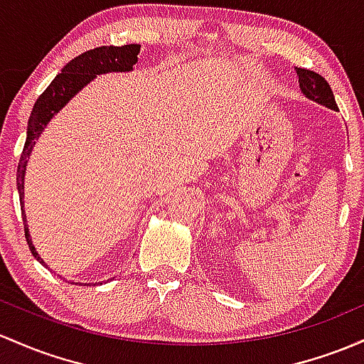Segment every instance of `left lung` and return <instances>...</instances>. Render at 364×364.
Instances as JSON below:
<instances>
[{"label": "left lung", "mask_w": 364, "mask_h": 364, "mask_svg": "<svg viewBox=\"0 0 364 364\" xmlns=\"http://www.w3.org/2000/svg\"><path fill=\"white\" fill-rule=\"evenodd\" d=\"M299 75V87H301L302 95L306 98L313 100V102L319 103V105L326 107V109L337 110V103H335V97L331 93V87L321 75L313 70L307 69H297Z\"/></svg>", "instance_id": "1"}]
</instances>
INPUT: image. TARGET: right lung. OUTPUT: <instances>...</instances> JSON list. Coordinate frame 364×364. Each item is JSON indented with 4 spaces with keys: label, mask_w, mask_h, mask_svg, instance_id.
<instances>
[{
    "label": "right lung",
    "mask_w": 364,
    "mask_h": 364,
    "mask_svg": "<svg viewBox=\"0 0 364 364\" xmlns=\"http://www.w3.org/2000/svg\"><path fill=\"white\" fill-rule=\"evenodd\" d=\"M139 45H124V46H100L95 50L85 51L79 57L72 58L57 77L51 81L46 87L45 93L34 103L33 112H31L29 122H27V138L23 145L22 155L18 161L17 169V188L20 197V209H22L23 230H26V240L29 245L31 252L43 266L45 261L36 250L33 240L29 235V226H27L26 210H23V181H26L27 162H29L31 154H33L36 139L41 136L43 131L46 129L48 122L58 114L67 103L70 102L82 87L90 85L97 75L109 74V72H131L133 65L138 62ZM48 267V266H46ZM50 269V267H48ZM91 285V283H90ZM95 285V283H93Z\"/></svg>",
    "instance_id": "obj_1"
}]
</instances>
